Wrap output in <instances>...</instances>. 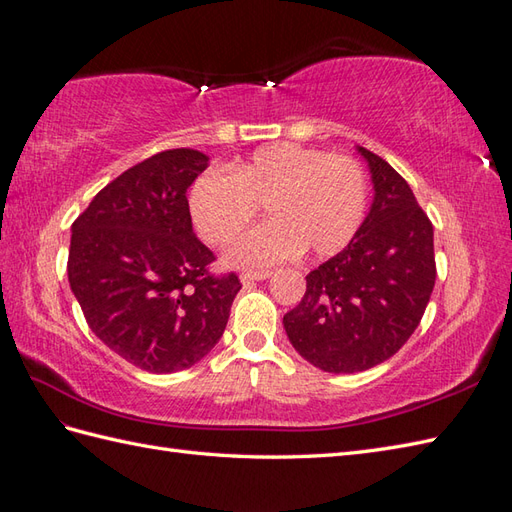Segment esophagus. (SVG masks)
<instances>
[{
	"mask_svg": "<svg viewBox=\"0 0 512 512\" xmlns=\"http://www.w3.org/2000/svg\"><path fill=\"white\" fill-rule=\"evenodd\" d=\"M272 275V270H255V272H242V281L251 283V281H264Z\"/></svg>",
	"mask_w": 512,
	"mask_h": 512,
	"instance_id": "esophagus-1",
	"label": "esophagus"
}]
</instances>
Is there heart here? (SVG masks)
<instances>
[{
    "instance_id": "obj_1",
    "label": "heart",
    "mask_w": 512,
    "mask_h": 512,
    "mask_svg": "<svg viewBox=\"0 0 512 512\" xmlns=\"http://www.w3.org/2000/svg\"><path fill=\"white\" fill-rule=\"evenodd\" d=\"M264 205L270 222L237 244V266L266 268L307 248L316 257L338 255L366 218L368 181L347 154L299 144H270L233 163L229 174L205 170L189 189V211L202 240L229 246L242 237Z\"/></svg>"
}]
</instances>
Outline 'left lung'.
Segmentation results:
<instances>
[{
    "instance_id": "left-lung-1",
    "label": "left lung",
    "mask_w": 512,
    "mask_h": 512,
    "mask_svg": "<svg viewBox=\"0 0 512 512\" xmlns=\"http://www.w3.org/2000/svg\"><path fill=\"white\" fill-rule=\"evenodd\" d=\"M358 150L373 174V207L351 244L305 277L301 303L283 316L292 347L327 373L392 358L419 327L436 281L430 218L406 178Z\"/></svg>"
}]
</instances>
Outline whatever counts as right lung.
Here are the masks:
<instances>
[{
    "mask_svg": "<svg viewBox=\"0 0 512 512\" xmlns=\"http://www.w3.org/2000/svg\"><path fill=\"white\" fill-rule=\"evenodd\" d=\"M209 157L152 154L100 189L71 224L67 277L87 325L148 373L194 366L224 334L242 283L216 261L189 216L187 187Z\"/></svg>",
    "mask_w": 512,
    "mask_h": 512,
    "instance_id": "1",
    "label": "right lung"
}]
</instances>
